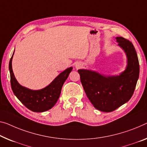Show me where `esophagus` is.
I'll list each match as a JSON object with an SVG mask.
<instances>
[{"instance_id": "1", "label": "esophagus", "mask_w": 147, "mask_h": 147, "mask_svg": "<svg viewBox=\"0 0 147 147\" xmlns=\"http://www.w3.org/2000/svg\"><path fill=\"white\" fill-rule=\"evenodd\" d=\"M75 66H76V68L79 69V68H80V67H81V64H80V63H77Z\"/></svg>"}]
</instances>
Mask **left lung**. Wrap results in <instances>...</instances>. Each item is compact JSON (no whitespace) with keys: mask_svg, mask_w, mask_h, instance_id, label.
Masks as SVG:
<instances>
[{"mask_svg":"<svg viewBox=\"0 0 147 147\" xmlns=\"http://www.w3.org/2000/svg\"><path fill=\"white\" fill-rule=\"evenodd\" d=\"M116 39L127 58V67L120 75L106 76L89 69H78L88 98L94 108L105 112L114 111L129 101L139 76L138 57L134 45L122 37Z\"/></svg>","mask_w":147,"mask_h":147,"instance_id":"left-lung-1","label":"left lung"}]
</instances>
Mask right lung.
I'll return each mask as SVG.
<instances>
[{"instance_id":"right-lung-1","label":"right lung","mask_w":147,"mask_h":147,"mask_svg":"<svg viewBox=\"0 0 147 147\" xmlns=\"http://www.w3.org/2000/svg\"><path fill=\"white\" fill-rule=\"evenodd\" d=\"M13 55L9 62V70L10 73L11 87L13 94L25 107L33 112H42L53 108L57 102L63 84L73 67H69L60 73L51 84L43 89L31 90L20 85L15 78L12 67Z\"/></svg>"}]
</instances>
